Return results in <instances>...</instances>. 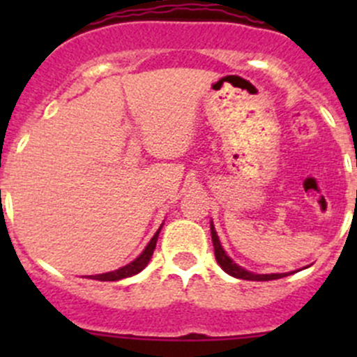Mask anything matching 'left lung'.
<instances>
[{"label":"left lung","instance_id":"8db88e82","mask_svg":"<svg viewBox=\"0 0 357 357\" xmlns=\"http://www.w3.org/2000/svg\"><path fill=\"white\" fill-rule=\"evenodd\" d=\"M211 235H212V243H214L215 261H218V264L221 266L229 276H235V278H240V280H250V282H269V280H278V278H283V276H289L290 273H295V271H290V273H271V275H255V273L247 271L245 268L236 264V262L226 254L225 248L221 245V242H219V236L218 233H215V228L214 225H212V221H211Z\"/></svg>","mask_w":357,"mask_h":357}]
</instances>
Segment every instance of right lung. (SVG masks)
Instances as JSON below:
<instances>
[{"label":"right lung","instance_id":"1","mask_svg":"<svg viewBox=\"0 0 357 357\" xmlns=\"http://www.w3.org/2000/svg\"><path fill=\"white\" fill-rule=\"evenodd\" d=\"M160 228L157 229L155 235L152 236V240L149 242V245L145 247V250L142 252V254L138 255V257L135 259L132 262H129V264L122 266V268L115 269V271H110V273H103V275H95V276H88L89 280H98V282H117V280H122V278H129V276H135L138 275V273H142L143 269L146 268V264L150 262V259H152L153 255V250H155V245H157V238H158V233H160Z\"/></svg>","mask_w":357,"mask_h":357}]
</instances>
